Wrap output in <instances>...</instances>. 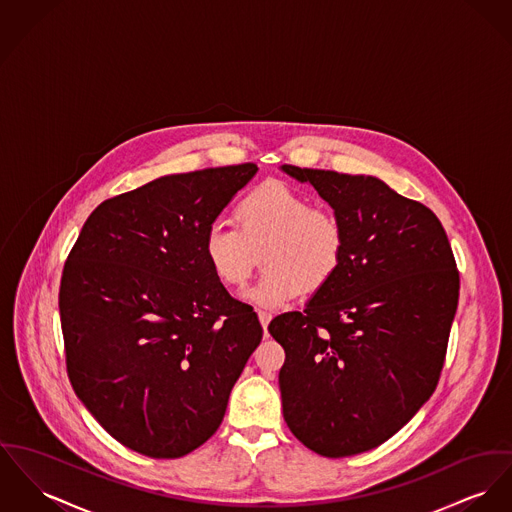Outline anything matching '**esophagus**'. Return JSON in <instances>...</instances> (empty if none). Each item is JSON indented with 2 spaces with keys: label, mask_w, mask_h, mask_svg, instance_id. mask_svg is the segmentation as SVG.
Instances as JSON below:
<instances>
[{
  "label": "esophagus",
  "mask_w": 512,
  "mask_h": 512,
  "mask_svg": "<svg viewBox=\"0 0 512 512\" xmlns=\"http://www.w3.org/2000/svg\"><path fill=\"white\" fill-rule=\"evenodd\" d=\"M259 315V321H261V325H263V329L267 331V327H269V323H271V319H273V315L269 314V312H257Z\"/></svg>",
  "instance_id": "esophagus-1"
}]
</instances>
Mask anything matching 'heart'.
I'll return each instance as SVG.
<instances>
[{"label": "heart", "mask_w": 512, "mask_h": 512, "mask_svg": "<svg viewBox=\"0 0 512 512\" xmlns=\"http://www.w3.org/2000/svg\"><path fill=\"white\" fill-rule=\"evenodd\" d=\"M237 228L214 224L202 253L212 275L228 288H241L263 253L265 273L243 298L278 310L302 290L315 292L337 273L345 253V228L327 208L312 206L300 191L267 181L237 202Z\"/></svg>", "instance_id": "obj_1"}]
</instances>
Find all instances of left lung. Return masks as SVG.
<instances>
[{
    "label": "left lung",
    "mask_w": 512,
    "mask_h": 512,
    "mask_svg": "<svg viewBox=\"0 0 512 512\" xmlns=\"http://www.w3.org/2000/svg\"><path fill=\"white\" fill-rule=\"evenodd\" d=\"M345 228L333 278L269 325L286 353L284 421L310 450L354 456L392 438L433 395L460 276L440 220L372 175L282 165Z\"/></svg>",
    "instance_id": "8db88e82"
}]
</instances>
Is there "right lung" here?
I'll return each mask as SVG.
<instances>
[{"instance_id": "obj_1", "label": "right lung", "mask_w": 512, "mask_h": 512, "mask_svg": "<svg viewBox=\"0 0 512 512\" xmlns=\"http://www.w3.org/2000/svg\"><path fill=\"white\" fill-rule=\"evenodd\" d=\"M255 163L158 177L101 202L60 284L66 366L99 425L150 458H181L218 431L257 349V314L202 253L206 230Z\"/></svg>"}]
</instances>
